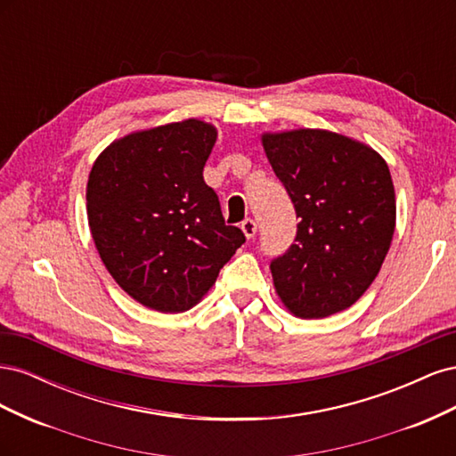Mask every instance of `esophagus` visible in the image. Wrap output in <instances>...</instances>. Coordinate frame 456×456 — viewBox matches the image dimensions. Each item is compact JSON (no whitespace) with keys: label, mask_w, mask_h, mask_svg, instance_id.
I'll use <instances>...</instances> for the list:
<instances>
[{"label":"esophagus","mask_w":456,"mask_h":456,"mask_svg":"<svg viewBox=\"0 0 456 456\" xmlns=\"http://www.w3.org/2000/svg\"><path fill=\"white\" fill-rule=\"evenodd\" d=\"M241 230L245 233V238L251 240V238L256 236V223H255L253 218H245L243 223H241Z\"/></svg>","instance_id":"1"}]
</instances>
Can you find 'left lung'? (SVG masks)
<instances>
[{"label": "left lung", "instance_id": "left-lung-1", "mask_svg": "<svg viewBox=\"0 0 456 456\" xmlns=\"http://www.w3.org/2000/svg\"><path fill=\"white\" fill-rule=\"evenodd\" d=\"M266 158L300 223L270 270L283 306L302 320L350 308L380 272L395 230V191L379 151L346 134H262Z\"/></svg>", "mask_w": 456, "mask_h": 456}]
</instances>
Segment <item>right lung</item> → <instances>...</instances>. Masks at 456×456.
Instances as JSON below:
<instances>
[{"mask_svg":"<svg viewBox=\"0 0 456 456\" xmlns=\"http://www.w3.org/2000/svg\"><path fill=\"white\" fill-rule=\"evenodd\" d=\"M215 142V126L190 118L121 136L93 163L94 247L116 283L150 310L196 306L245 243L203 181Z\"/></svg>","mask_w":456,"mask_h":456,"instance_id":"1","label":"right lung"}]
</instances>
